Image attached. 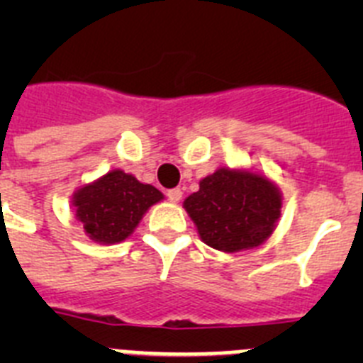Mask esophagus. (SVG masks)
Segmentation results:
<instances>
[{
	"mask_svg": "<svg viewBox=\"0 0 363 363\" xmlns=\"http://www.w3.org/2000/svg\"><path fill=\"white\" fill-rule=\"evenodd\" d=\"M182 196H184L182 189H169V191H167V198H169L172 203H178V201L182 200Z\"/></svg>",
	"mask_w": 363,
	"mask_h": 363,
	"instance_id": "obj_1",
	"label": "esophagus"
}]
</instances>
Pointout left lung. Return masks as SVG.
Masks as SVG:
<instances>
[{
  "instance_id": "1",
  "label": "left lung",
  "mask_w": 363,
  "mask_h": 363,
  "mask_svg": "<svg viewBox=\"0 0 363 363\" xmlns=\"http://www.w3.org/2000/svg\"><path fill=\"white\" fill-rule=\"evenodd\" d=\"M198 234L213 249H252L272 234L280 218L281 196L265 176L240 169H218L200 182V191L184 201Z\"/></svg>"
}]
</instances>
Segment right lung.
<instances>
[{
    "instance_id": "right-lung-1",
    "label": "right lung",
    "mask_w": 363,
    "mask_h": 363,
    "mask_svg": "<svg viewBox=\"0 0 363 363\" xmlns=\"http://www.w3.org/2000/svg\"><path fill=\"white\" fill-rule=\"evenodd\" d=\"M163 194L133 174L111 171L74 192L72 205L86 236L99 243H120L133 234L150 205Z\"/></svg>"
}]
</instances>
